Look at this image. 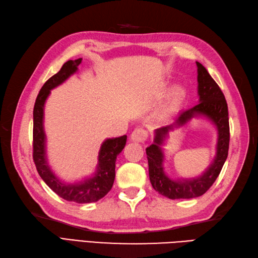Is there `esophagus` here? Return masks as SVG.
<instances>
[{"instance_id": "esophagus-1", "label": "esophagus", "mask_w": 258, "mask_h": 258, "mask_svg": "<svg viewBox=\"0 0 258 258\" xmlns=\"http://www.w3.org/2000/svg\"><path fill=\"white\" fill-rule=\"evenodd\" d=\"M148 137V133L144 128H135L131 134V140L136 143H144Z\"/></svg>"}]
</instances>
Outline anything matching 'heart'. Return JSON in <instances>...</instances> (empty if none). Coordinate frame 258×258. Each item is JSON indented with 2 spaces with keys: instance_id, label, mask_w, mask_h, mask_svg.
Instances as JSON below:
<instances>
[{
  "instance_id": "obj_1",
  "label": "heart",
  "mask_w": 258,
  "mask_h": 258,
  "mask_svg": "<svg viewBox=\"0 0 258 258\" xmlns=\"http://www.w3.org/2000/svg\"><path fill=\"white\" fill-rule=\"evenodd\" d=\"M183 98H184L183 90L179 87L173 88L168 95V99H167V102L163 111H161V115L165 117L172 115L173 113L180 107Z\"/></svg>"
}]
</instances>
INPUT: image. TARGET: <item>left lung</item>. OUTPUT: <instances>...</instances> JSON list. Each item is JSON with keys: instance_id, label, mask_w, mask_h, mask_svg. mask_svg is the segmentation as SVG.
Segmentation results:
<instances>
[{"instance_id": "obj_1", "label": "left lung", "mask_w": 258, "mask_h": 258, "mask_svg": "<svg viewBox=\"0 0 258 258\" xmlns=\"http://www.w3.org/2000/svg\"><path fill=\"white\" fill-rule=\"evenodd\" d=\"M198 67V94L197 105L179 113L175 122L155 131L154 144L146 148L148 159L149 180L153 188L169 199H192L200 197L210 189L217 180L221 169L227 158L230 144L229 111L223 92L207 69L197 61ZM205 116L216 125L218 130L217 154L213 164L201 176L190 179L173 181L165 175L163 169V152L161 146L170 130L181 127L192 117Z\"/></svg>"}]
</instances>
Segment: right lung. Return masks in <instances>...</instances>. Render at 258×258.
<instances>
[{"instance_id":"add662e5","label":"right lung","mask_w":258,"mask_h":258,"mask_svg":"<svg viewBox=\"0 0 258 258\" xmlns=\"http://www.w3.org/2000/svg\"><path fill=\"white\" fill-rule=\"evenodd\" d=\"M82 58L68 60L56 75L49 78L36 98L34 105L33 158L39 176L53 192L62 199L77 203H91L100 200L111 190L115 178V161L117 155L126 144V135L107 139L101 145L97 171L91 178L75 183H64L50 169L46 156V135L44 131V105L50 90L58 87L78 70Z\"/></svg>"}]
</instances>
